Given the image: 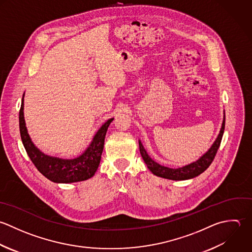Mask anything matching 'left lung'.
<instances>
[{
    "label": "left lung",
    "instance_id": "1",
    "mask_svg": "<svg viewBox=\"0 0 252 252\" xmlns=\"http://www.w3.org/2000/svg\"><path fill=\"white\" fill-rule=\"evenodd\" d=\"M224 129H225V116H224L220 133H219L218 137L216 138V140L214 141V143L212 144V146L210 147V149L205 154H203L197 161L190 163L187 166H184L182 168L172 169V168H168V167H165V166H162V165L156 163L149 157V155L147 154L146 150L144 149L142 143L139 140L140 154H141V157L143 158L145 164L147 165V168L157 177H161V178L173 180V181H185V180L193 179V178L199 176L200 174H202L213 162V160L216 156V153L220 147Z\"/></svg>",
    "mask_w": 252,
    "mask_h": 252
}]
</instances>
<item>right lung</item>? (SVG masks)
<instances>
[{"label":"right lung","mask_w":252,"mask_h":252,"mask_svg":"<svg viewBox=\"0 0 252 252\" xmlns=\"http://www.w3.org/2000/svg\"><path fill=\"white\" fill-rule=\"evenodd\" d=\"M23 97L19 110V130L23 146L37 170L48 180L57 184L82 182L92 178L101 161L107 129L114 118L108 120L96 132L88 148L74 159H61L42 153L31 141L23 116Z\"/></svg>","instance_id":"add662e5"}]
</instances>
